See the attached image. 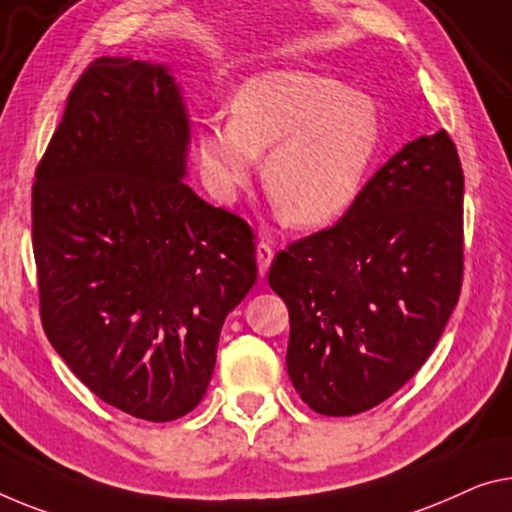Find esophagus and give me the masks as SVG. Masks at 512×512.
Listing matches in <instances>:
<instances>
[{"label": "esophagus", "instance_id": "esophagus-1", "mask_svg": "<svg viewBox=\"0 0 512 512\" xmlns=\"http://www.w3.org/2000/svg\"><path fill=\"white\" fill-rule=\"evenodd\" d=\"M272 258H274L272 247L267 245V242H258V247H256V263H258V274H261V277H265L267 270H270Z\"/></svg>", "mask_w": 512, "mask_h": 512}]
</instances>
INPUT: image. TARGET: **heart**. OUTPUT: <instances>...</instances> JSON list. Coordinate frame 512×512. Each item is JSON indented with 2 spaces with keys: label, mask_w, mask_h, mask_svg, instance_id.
<instances>
[{
  "label": "heart",
  "mask_w": 512,
  "mask_h": 512,
  "mask_svg": "<svg viewBox=\"0 0 512 512\" xmlns=\"http://www.w3.org/2000/svg\"><path fill=\"white\" fill-rule=\"evenodd\" d=\"M380 148V114L361 93L309 70H267L235 91L229 123L206 121L196 157L231 201L265 155V190L286 222L322 226L352 206Z\"/></svg>",
  "instance_id": "heart-1"
}]
</instances>
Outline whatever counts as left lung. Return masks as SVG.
Wrapping results in <instances>:
<instances>
[{
    "label": "left lung",
    "instance_id": "1",
    "mask_svg": "<svg viewBox=\"0 0 512 512\" xmlns=\"http://www.w3.org/2000/svg\"><path fill=\"white\" fill-rule=\"evenodd\" d=\"M462 196L451 137H416L338 224L274 258L267 281L290 313L288 375L313 412L371 410L435 350L460 297Z\"/></svg>",
    "mask_w": 512,
    "mask_h": 512
}]
</instances>
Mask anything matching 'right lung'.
<instances>
[{"instance_id":"1","label":"right lung","mask_w":512,"mask_h":512,"mask_svg":"<svg viewBox=\"0 0 512 512\" xmlns=\"http://www.w3.org/2000/svg\"><path fill=\"white\" fill-rule=\"evenodd\" d=\"M190 139L169 66L100 57L31 194L52 348L107 405L157 423L201 403L224 320L258 274L247 222L185 183Z\"/></svg>"}]
</instances>
